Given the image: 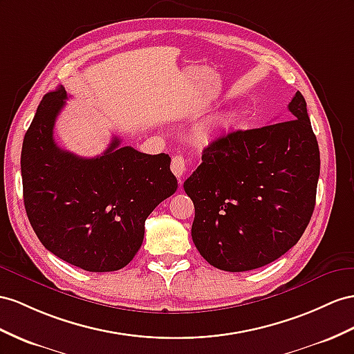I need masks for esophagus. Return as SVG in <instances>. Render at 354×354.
Here are the masks:
<instances>
[{
    "mask_svg": "<svg viewBox=\"0 0 354 354\" xmlns=\"http://www.w3.org/2000/svg\"><path fill=\"white\" fill-rule=\"evenodd\" d=\"M171 171H174V175L176 178H183L184 174H185V169H187V162L184 160L183 156H175L174 158H171V166H170Z\"/></svg>",
    "mask_w": 354,
    "mask_h": 354,
    "instance_id": "34e87169",
    "label": "esophagus"
}]
</instances>
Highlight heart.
I'll list each match as a JSON object with an SVG mask.
<instances>
[{
	"label": "heart",
	"mask_w": 354,
	"mask_h": 354,
	"mask_svg": "<svg viewBox=\"0 0 354 354\" xmlns=\"http://www.w3.org/2000/svg\"><path fill=\"white\" fill-rule=\"evenodd\" d=\"M239 121L241 115L234 111L215 115L194 127L192 130V140L196 145L205 147V145H209L216 138H220L221 134L230 133L233 129H236Z\"/></svg>",
	"instance_id": "obj_1"
}]
</instances>
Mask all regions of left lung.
Listing matches in <instances>:
<instances>
[{
    "label": "left lung",
    "mask_w": 354,
    "mask_h": 354,
    "mask_svg": "<svg viewBox=\"0 0 354 354\" xmlns=\"http://www.w3.org/2000/svg\"><path fill=\"white\" fill-rule=\"evenodd\" d=\"M288 112L287 121L214 140L184 183L196 209L193 242L214 268L269 265L296 245L311 220L320 151L299 91Z\"/></svg>",
    "instance_id": "1"
}]
</instances>
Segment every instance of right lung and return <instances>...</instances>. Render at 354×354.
<instances>
[{
  "instance_id": "obj_1",
  "label": "right lung",
  "mask_w": 354,
  "mask_h": 354,
  "mask_svg": "<svg viewBox=\"0 0 354 354\" xmlns=\"http://www.w3.org/2000/svg\"><path fill=\"white\" fill-rule=\"evenodd\" d=\"M66 100L62 86L44 95L25 133V211L52 254L89 272L118 270L139 251L145 221L176 192L178 180L167 153L121 148L118 138L94 158L61 149L53 127Z\"/></svg>"
}]
</instances>
